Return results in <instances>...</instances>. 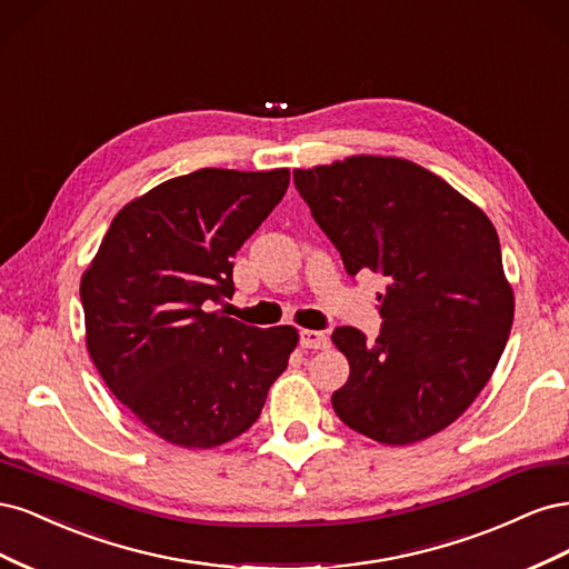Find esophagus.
I'll list each match as a JSON object with an SVG mask.
<instances>
[{"label":"esophagus","instance_id":"34e87169","mask_svg":"<svg viewBox=\"0 0 569 569\" xmlns=\"http://www.w3.org/2000/svg\"><path fill=\"white\" fill-rule=\"evenodd\" d=\"M301 347L303 349H327L330 347V337L318 330H301Z\"/></svg>","mask_w":569,"mask_h":569}]
</instances>
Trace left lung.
Masks as SVG:
<instances>
[{"mask_svg":"<svg viewBox=\"0 0 569 569\" xmlns=\"http://www.w3.org/2000/svg\"><path fill=\"white\" fill-rule=\"evenodd\" d=\"M295 182L347 272L387 278L377 339L356 327L332 332L351 366L332 393L339 420L389 446L441 432L485 389L512 327L491 220L439 176L396 157L297 168Z\"/></svg>","mask_w":569,"mask_h":569,"instance_id":"1","label":"left lung"}]
</instances>
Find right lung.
<instances>
[{"label": "right lung", "mask_w": 569, "mask_h": 569, "mask_svg": "<svg viewBox=\"0 0 569 569\" xmlns=\"http://www.w3.org/2000/svg\"><path fill=\"white\" fill-rule=\"evenodd\" d=\"M289 187V170L201 168L120 209L80 280L84 343L101 380L153 435L216 449L258 420L297 349L206 311L232 299V258Z\"/></svg>", "instance_id": "add662e5"}]
</instances>
